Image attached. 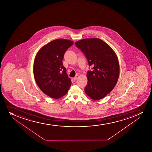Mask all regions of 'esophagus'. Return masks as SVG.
Instances as JSON below:
<instances>
[{
    "mask_svg": "<svg viewBox=\"0 0 152 152\" xmlns=\"http://www.w3.org/2000/svg\"><path fill=\"white\" fill-rule=\"evenodd\" d=\"M78 78L79 75H76L75 77H74L73 80L75 81V80H77V79Z\"/></svg>",
    "mask_w": 152,
    "mask_h": 152,
    "instance_id": "1",
    "label": "esophagus"
}]
</instances>
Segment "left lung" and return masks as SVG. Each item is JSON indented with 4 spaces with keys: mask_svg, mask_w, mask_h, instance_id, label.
Masks as SVG:
<instances>
[{
    "mask_svg": "<svg viewBox=\"0 0 152 152\" xmlns=\"http://www.w3.org/2000/svg\"><path fill=\"white\" fill-rule=\"evenodd\" d=\"M76 46L84 53L92 71L87 72L85 92L91 99L99 100L113 90L119 75V65L115 53L110 45L98 38L81 39Z\"/></svg>",
    "mask_w": 152,
    "mask_h": 152,
    "instance_id": "1",
    "label": "left lung"
}]
</instances>
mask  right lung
<instances>
[{
    "label": "right lung",
    "instance_id": "add662e5",
    "mask_svg": "<svg viewBox=\"0 0 152 152\" xmlns=\"http://www.w3.org/2000/svg\"><path fill=\"white\" fill-rule=\"evenodd\" d=\"M73 42L57 39L44 45L38 51L34 63L35 81L48 96L59 99L66 95L71 81L63 66L64 55Z\"/></svg>",
    "mask_w": 152,
    "mask_h": 152
}]
</instances>
